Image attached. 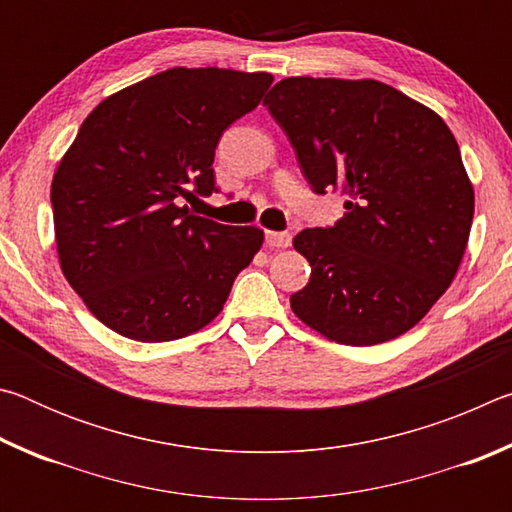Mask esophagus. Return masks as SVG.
Masks as SVG:
<instances>
[{
    "label": "esophagus",
    "instance_id": "34e87169",
    "mask_svg": "<svg viewBox=\"0 0 512 512\" xmlns=\"http://www.w3.org/2000/svg\"><path fill=\"white\" fill-rule=\"evenodd\" d=\"M266 244L271 248H289L291 235L289 232H266Z\"/></svg>",
    "mask_w": 512,
    "mask_h": 512
}]
</instances>
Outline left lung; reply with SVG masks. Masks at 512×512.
<instances>
[{
	"mask_svg": "<svg viewBox=\"0 0 512 512\" xmlns=\"http://www.w3.org/2000/svg\"><path fill=\"white\" fill-rule=\"evenodd\" d=\"M264 106L311 192L348 196L341 221L293 239L311 266L293 314L336 343L397 339L452 284L470 237L474 192L452 131L379 81L296 76Z\"/></svg>",
	"mask_w": 512,
	"mask_h": 512,
	"instance_id": "left-lung-1",
	"label": "left lung"
}]
</instances>
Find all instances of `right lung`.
Returning a JSON list of instances; mask_svg holds the SVG:
<instances>
[{"label":"right lung","mask_w":512,"mask_h":512,"mask_svg":"<svg viewBox=\"0 0 512 512\" xmlns=\"http://www.w3.org/2000/svg\"><path fill=\"white\" fill-rule=\"evenodd\" d=\"M273 76L173 67L112 94L83 121L51 183L60 268L103 325L176 341L219 316L264 232L196 216L219 192L221 135Z\"/></svg>","instance_id":"obj_1"}]
</instances>
